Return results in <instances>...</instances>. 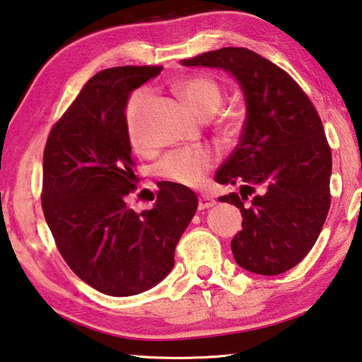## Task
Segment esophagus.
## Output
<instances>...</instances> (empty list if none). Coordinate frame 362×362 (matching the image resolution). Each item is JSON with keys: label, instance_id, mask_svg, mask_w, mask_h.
I'll return each mask as SVG.
<instances>
[{"label": "esophagus", "instance_id": "obj_1", "mask_svg": "<svg viewBox=\"0 0 362 362\" xmlns=\"http://www.w3.org/2000/svg\"><path fill=\"white\" fill-rule=\"evenodd\" d=\"M214 204H216V201H214L212 198H209V196H199V203H198V207L201 211L203 209H209V207H212Z\"/></svg>", "mask_w": 362, "mask_h": 362}]
</instances>
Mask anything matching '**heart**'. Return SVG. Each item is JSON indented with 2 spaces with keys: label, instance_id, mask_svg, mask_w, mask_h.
Instances as JSON below:
<instances>
[{
  "label": "heart",
  "instance_id": "heart-1",
  "mask_svg": "<svg viewBox=\"0 0 362 362\" xmlns=\"http://www.w3.org/2000/svg\"><path fill=\"white\" fill-rule=\"evenodd\" d=\"M175 89L201 116H211L222 107L223 89L209 75L185 76L175 83ZM153 102L150 89L140 88L129 95L124 107L126 131L134 145L142 144L145 116ZM231 116V115H230ZM217 153L207 146H188L169 151L158 164V173L164 179L185 187H199L217 164Z\"/></svg>",
  "mask_w": 362,
  "mask_h": 362
}]
</instances>
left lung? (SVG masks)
<instances>
[{
	"label": "left lung",
	"instance_id": "8db88e82",
	"mask_svg": "<svg viewBox=\"0 0 362 362\" xmlns=\"http://www.w3.org/2000/svg\"><path fill=\"white\" fill-rule=\"evenodd\" d=\"M182 64L228 70L241 84V140L216 175L218 183H241V192L218 199L241 211L243 230L231 241L238 265L284 273L315 246L330 207L332 153L320 115L289 73L250 49L222 47ZM257 187L261 193L249 200Z\"/></svg>",
	"mask_w": 362,
	"mask_h": 362
}]
</instances>
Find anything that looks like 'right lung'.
I'll use <instances>...</instances> for the list:
<instances>
[{
  "mask_svg": "<svg viewBox=\"0 0 362 362\" xmlns=\"http://www.w3.org/2000/svg\"><path fill=\"white\" fill-rule=\"evenodd\" d=\"M163 66H115L89 79L49 132L41 206L54 241L79 279L102 293L150 289L174 267L198 207L192 189L163 182L153 209L127 203L139 179L126 131L127 97Z\"/></svg>",
  "mask_w": 362,
  "mask_h": 362,
  "instance_id": "add662e5",
  "label": "right lung"
}]
</instances>
